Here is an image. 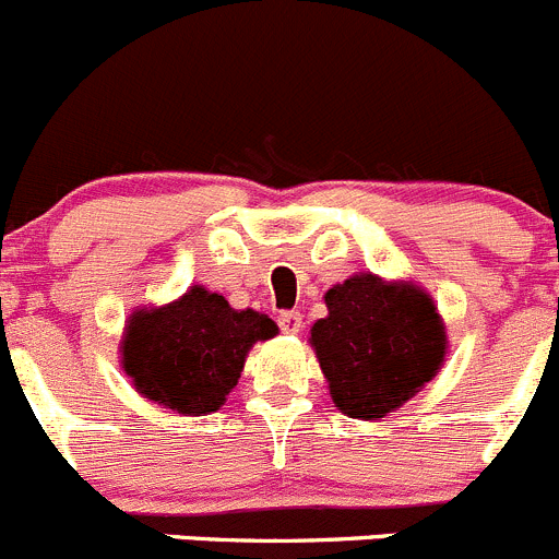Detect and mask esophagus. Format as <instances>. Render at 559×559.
I'll use <instances>...</instances> for the list:
<instances>
[{"instance_id":"obj_1","label":"esophagus","mask_w":559,"mask_h":559,"mask_svg":"<svg viewBox=\"0 0 559 559\" xmlns=\"http://www.w3.org/2000/svg\"><path fill=\"white\" fill-rule=\"evenodd\" d=\"M278 328L284 333H300L302 330V313L300 311H281Z\"/></svg>"}]
</instances>
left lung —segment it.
I'll return each instance as SVG.
<instances>
[{
	"label": "left lung",
	"mask_w": 559,
	"mask_h": 559,
	"mask_svg": "<svg viewBox=\"0 0 559 559\" xmlns=\"http://www.w3.org/2000/svg\"><path fill=\"white\" fill-rule=\"evenodd\" d=\"M328 317L311 344L335 406L349 417H382L424 388L445 360V328L415 286L355 275L324 295Z\"/></svg>",
	"instance_id": "left-lung-1"
}]
</instances>
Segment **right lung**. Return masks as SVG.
Masks as SVG:
<instances>
[{
	"instance_id": "right-lung-1",
	"label": "right lung",
	"mask_w": 559,
	"mask_h": 559,
	"mask_svg": "<svg viewBox=\"0 0 559 559\" xmlns=\"http://www.w3.org/2000/svg\"><path fill=\"white\" fill-rule=\"evenodd\" d=\"M275 333L264 313L235 311L221 295L193 286L171 306L130 317L122 366L150 401L207 415L237 384L248 349Z\"/></svg>"
}]
</instances>
